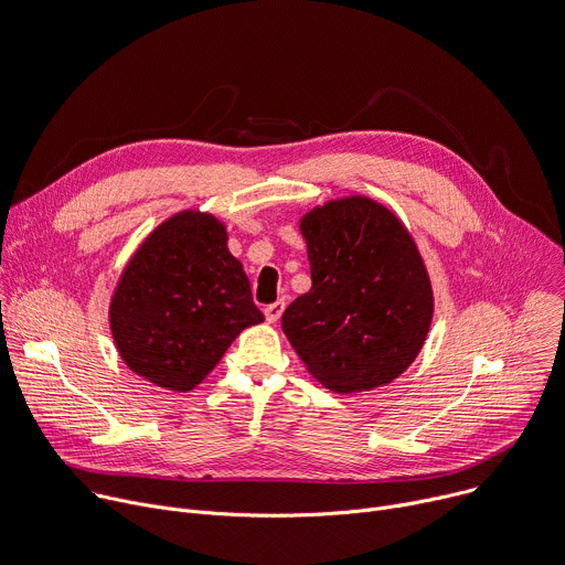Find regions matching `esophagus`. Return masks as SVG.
<instances>
[{"mask_svg": "<svg viewBox=\"0 0 565 565\" xmlns=\"http://www.w3.org/2000/svg\"><path fill=\"white\" fill-rule=\"evenodd\" d=\"M281 313H284V299H279V301H275V303H268L266 309H264V316H266V320H268L270 324H275V322L281 318Z\"/></svg>", "mask_w": 565, "mask_h": 565, "instance_id": "obj_1", "label": "esophagus"}]
</instances>
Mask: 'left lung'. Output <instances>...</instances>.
Here are the masks:
<instances>
[{
    "label": "left lung",
    "mask_w": 565,
    "mask_h": 565,
    "mask_svg": "<svg viewBox=\"0 0 565 565\" xmlns=\"http://www.w3.org/2000/svg\"><path fill=\"white\" fill-rule=\"evenodd\" d=\"M311 290L281 316L309 374L338 394L398 379L419 355L435 313L422 252L385 204L335 198L299 218Z\"/></svg>",
    "instance_id": "obj_1"
}]
</instances>
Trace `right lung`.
<instances>
[{
  "label": "right lung",
  "mask_w": 565,
  "mask_h": 565,
  "mask_svg": "<svg viewBox=\"0 0 565 565\" xmlns=\"http://www.w3.org/2000/svg\"><path fill=\"white\" fill-rule=\"evenodd\" d=\"M108 316L128 370L171 392L198 387L243 329L264 322L225 223L198 210L173 214L141 241Z\"/></svg>",
  "instance_id": "1"
}]
</instances>
